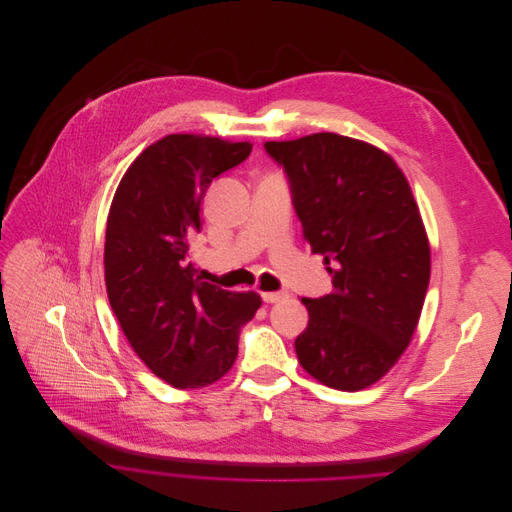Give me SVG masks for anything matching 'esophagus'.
<instances>
[{"label":"esophagus","mask_w":512,"mask_h":512,"mask_svg":"<svg viewBox=\"0 0 512 512\" xmlns=\"http://www.w3.org/2000/svg\"><path fill=\"white\" fill-rule=\"evenodd\" d=\"M286 296H288V292H284V290H280V292H262V300L268 302V304L280 302V300H284Z\"/></svg>","instance_id":"esophagus-1"}]
</instances>
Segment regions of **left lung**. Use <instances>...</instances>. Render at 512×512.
<instances>
[{
    "instance_id": "8db88e82",
    "label": "left lung",
    "mask_w": 512,
    "mask_h": 512,
    "mask_svg": "<svg viewBox=\"0 0 512 512\" xmlns=\"http://www.w3.org/2000/svg\"><path fill=\"white\" fill-rule=\"evenodd\" d=\"M294 212L335 290L302 298L309 327L294 341L321 383L359 391L410 345L430 282V246L410 183L373 145L335 133L268 141Z\"/></svg>"
}]
</instances>
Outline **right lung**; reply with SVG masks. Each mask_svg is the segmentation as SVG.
Returning a JSON list of instances; mask_svg holds the SVG:
<instances>
[{
	"label": "right lung",
	"instance_id": "add662e5",
	"mask_svg": "<svg viewBox=\"0 0 512 512\" xmlns=\"http://www.w3.org/2000/svg\"><path fill=\"white\" fill-rule=\"evenodd\" d=\"M250 151V143L167 135L133 161L113 199L105 242L111 309L143 363L177 389L224 377L242 327L260 309L256 292L203 282L189 260L203 195Z\"/></svg>",
	"mask_w": 512,
	"mask_h": 512
}]
</instances>
